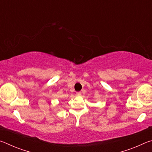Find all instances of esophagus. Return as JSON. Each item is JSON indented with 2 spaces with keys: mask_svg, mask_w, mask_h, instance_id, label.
Returning <instances> with one entry per match:
<instances>
[{
  "mask_svg": "<svg viewBox=\"0 0 152 152\" xmlns=\"http://www.w3.org/2000/svg\"><path fill=\"white\" fill-rule=\"evenodd\" d=\"M76 95H77V96H81V92H76Z\"/></svg>",
  "mask_w": 152,
  "mask_h": 152,
  "instance_id": "esophagus-1",
  "label": "esophagus"
}]
</instances>
